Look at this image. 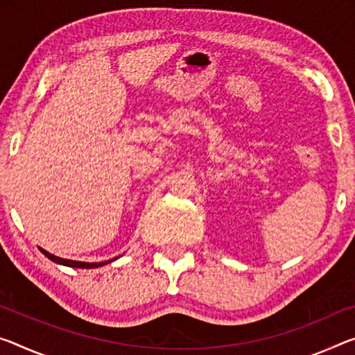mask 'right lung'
Listing matches in <instances>:
<instances>
[{"label": "right lung", "mask_w": 355, "mask_h": 355, "mask_svg": "<svg viewBox=\"0 0 355 355\" xmlns=\"http://www.w3.org/2000/svg\"><path fill=\"white\" fill-rule=\"evenodd\" d=\"M42 251L44 256H47L50 261H53L56 263H61V266H67V267H76V268H96V267H101V266H105V263H109L112 261H105V262H77V261H69V259H61V257H56L53 254H50V252H47L46 250L39 248Z\"/></svg>", "instance_id": "right-lung-1"}]
</instances>
